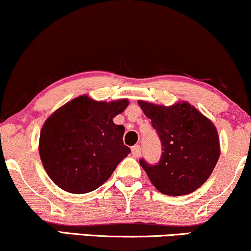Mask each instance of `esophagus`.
Listing matches in <instances>:
<instances>
[{
  "instance_id": "34e87169",
  "label": "esophagus",
  "mask_w": 251,
  "mask_h": 251,
  "mask_svg": "<svg viewBox=\"0 0 251 251\" xmlns=\"http://www.w3.org/2000/svg\"><path fill=\"white\" fill-rule=\"evenodd\" d=\"M141 146H138V144H136V146H134L131 148V152H132V155L135 156V157H140L141 156Z\"/></svg>"
}]
</instances>
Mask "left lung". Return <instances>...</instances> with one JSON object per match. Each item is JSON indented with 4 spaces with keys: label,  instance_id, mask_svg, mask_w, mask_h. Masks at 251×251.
I'll use <instances>...</instances> for the list:
<instances>
[{
    "label": "left lung",
    "instance_id": "1",
    "mask_svg": "<svg viewBox=\"0 0 251 251\" xmlns=\"http://www.w3.org/2000/svg\"><path fill=\"white\" fill-rule=\"evenodd\" d=\"M162 146L160 161L140 164L162 194L181 196L199 189L220 157V138L210 120L187 102L172 107L138 101Z\"/></svg>",
    "mask_w": 251,
    "mask_h": 251
}]
</instances>
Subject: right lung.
Here are the masks:
<instances>
[{
	"instance_id": "right-lung-1",
	"label": "right lung",
	"mask_w": 251,
	"mask_h": 251,
	"mask_svg": "<svg viewBox=\"0 0 251 251\" xmlns=\"http://www.w3.org/2000/svg\"><path fill=\"white\" fill-rule=\"evenodd\" d=\"M79 96L55 111L40 135V156L49 177L61 189L85 194L110 177L130 148L123 143L125 126L113 119L128 107Z\"/></svg>"
}]
</instances>
